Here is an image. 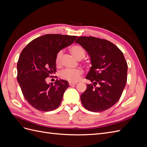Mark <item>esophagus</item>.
<instances>
[{"mask_svg":"<svg viewBox=\"0 0 147 147\" xmlns=\"http://www.w3.org/2000/svg\"><path fill=\"white\" fill-rule=\"evenodd\" d=\"M69 85H70V86H73V85H75V84H77V83L69 82Z\"/></svg>","mask_w":147,"mask_h":147,"instance_id":"obj_1","label":"esophagus"}]
</instances>
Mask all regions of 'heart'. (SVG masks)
Returning <instances> with one entry per match:
<instances>
[{
  "mask_svg": "<svg viewBox=\"0 0 147 147\" xmlns=\"http://www.w3.org/2000/svg\"><path fill=\"white\" fill-rule=\"evenodd\" d=\"M70 52L78 60L83 59L86 55V51L80 45H73L70 48ZM63 56V51L61 50L57 53L55 59V63L57 66L62 64V58ZM83 74V70L80 69H66L61 72V77L67 80L69 82L75 83L78 81L81 75Z\"/></svg>",
  "mask_w": 147,
  "mask_h": 147,
  "instance_id": "heart-1",
  "label": "heart"
}]
</instances>
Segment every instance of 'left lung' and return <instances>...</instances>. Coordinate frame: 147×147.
<instances>
[{
	"label": "left lung",
	"mask_w": 147,
	"mask_h": 147,
	"mask_svg": "<svg viewBox=\"0 0 147 147\" xmlns=\"http://www.w3.org/2000/svg\"><path fill=\"white\" fill-rule=\"evenodd\" d=\"M75 43L88 53L92 65L86 78L92 84H88L81 95L82 103L91 112H103L112 107L121 96L127 82L126 59L116 45L105 39L82 36Z\"/></svg>",
	"instance_id": "1"
}]
</instances>
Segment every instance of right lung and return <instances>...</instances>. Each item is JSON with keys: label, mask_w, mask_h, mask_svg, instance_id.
Wrapping results in <instances>:
<instances>
[{"label": "right lung", "mask_w": 147, "mask_h": 147, "mask_svg": "<svg viewBox=\"0 0 147 147\" xmlns=\"http://www.w3.org/2000/svg\"><path fill=\"white\" fill-rule=\"evenodd\" d=\"M77 38L46 34L33 40L21 51L17 64V80L24 98L34 108L49 112L61 104L69 86L68 82L56 80L55 84H47L46 78L56 72L57 53L72 44Z\"/></svg>", "instance_id": "right-lung-1"}]
</instances>
